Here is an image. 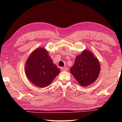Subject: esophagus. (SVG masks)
<instances>
[{
  "mask_svg": "<svg viewBox=\"0 0 122 122\" xmlns=\"http://www.w3.org/2000/svg\"><path fill=\"white\" fill-rule=\"evenodd\" d=\"M61 70L62 71H67L68 70V68L66 67H62L61 68Z\"/></svg>",
  "mask_w": 122,
  "mask_h": 122,
  "instance_id": "esophagus-1",
  "label": "esophagus"
}]
</instances>
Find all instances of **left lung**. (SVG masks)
Returning <instances> with one entry per match:
<instances>
[{
  "instance_id": "1",
  "label": "left lung",
  "mask_w": 122,
  "mask_h": 122,
  "mask_svg": "<svg viewBox=\"0 0 122 122\" xmlns=\"http://www.w3.org/2000/svg\"><path fill=\"white\" fill-rule=\"evenodd\" d=\"M100 68L98 60L91 51L86 49L76 56L70 71L80 85L86 86L96 81L100 74Z\"/></svg>"
}]
</instances>
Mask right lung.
I'll use <instances>...</instances> for the list:
<instances>
[{
	"mask_svg": "<svg viewBox=\"0 0 122 122\" xmlns=\"http://www.w3.org/2000/svg\"><path fill=\"white\" fill-rule=\"evenodd\" d=\"M60 70L53 63L48 53L42 47L30 54L25 65V73L30 81L38 87H45L51 83Z\"/></svg>",
	"mask_w": 122,
	"mask_h": 122,
	"instance_id": "right-lung-1",
	"label": "right lung"
}]
</instances>
